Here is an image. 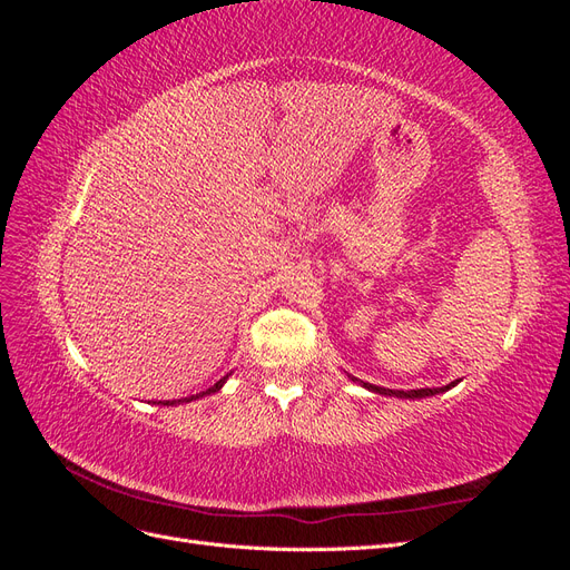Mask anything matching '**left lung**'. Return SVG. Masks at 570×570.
Instances as JSON below:
<instances>
[{
    "label": "left lung",
    "mask_w": 570,
    "mask_h": 570,
    "mask_svg": "<svg viewBox=\"0 0 570 570\" xmlns=\"http://www.w3.org/2000/svg\"><path fill=\"white\" fill-rule=\"evenodd\" d=\"M456 383H452V385H446V387H423V390H390V387H377V385H371V383H364V387H368V390H373V392H377V394H390V396H406V400H413V396H430V394H438V392H444V390H450V387H454Z\"/></svg>",
    "instance_id": "1"
}]
</instances>
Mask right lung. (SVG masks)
I'll use <instances>...</instances> for the list:
<instances>
[{
	"label": "right lung",
	"instance_id": "obj_1",
	"mask_svg": "<svg viewBox=\"0 0 570 570\" xmlns=\"http://www.w3.org/2000/svg\"><path fill=\"white\" fill-rule=\"evenodd\" d=\"M226 377H228V375H223V377H220V381H218L216 385H212V387H209V390H206V392H199V394H193V396H185V400H178V404H180V402H193V400H199V396H204V394H212V392H218V390H220V385H223V383H226ZM164 404H166V406H168V404H176V400H168V402H164Z\"/></svg>",
	"mask_w": 570,
	"mask_h": 570
}]
</instances>
